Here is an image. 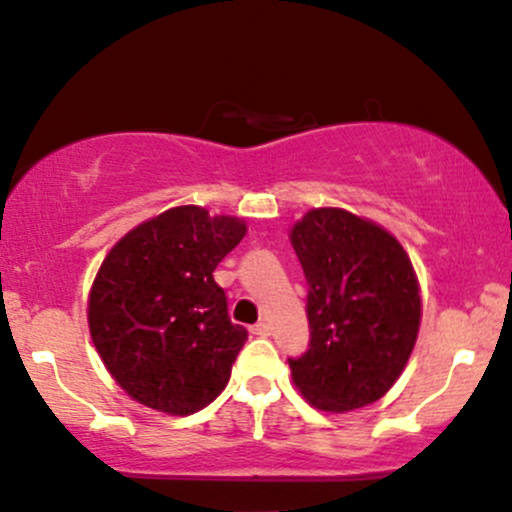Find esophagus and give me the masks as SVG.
Instances as JSON below:
<instances>
[{
  "label": "esophagus",
  "mask_w": 512,
  "mask_h": 512,
  "mask_svg": "<svg viewBox=\"0 0 512 512\" xmlns=\"http://www.w3.org/2000/svg\"><path fill=\"white\" fill-rule=\"evenodd\" d=\"M252 334H255V336H269V334H272V326H269V322H267V319H262V322H257L255 326H252Z\"/></svg>",
  "instance_id": "esophagus-1"
}]
</instances>
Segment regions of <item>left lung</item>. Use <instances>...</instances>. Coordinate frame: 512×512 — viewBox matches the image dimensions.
Returning a JSON list of instances; mask_svg holds the SVG:
<instances>
[{
	"label": "left lung",
	"mask_w": 512,
	"mask_h": 512,
	"mask_svg": "<svg viewBox=\"0 0 512 512\" xmlns=\"http://www.w3.org/2000/svg\"><path fill=\"white\" fill-rule=\"evenodd\" d=\"M288 236L310 286V348L288 360L295 386L317 410L365 408L396 384L420 334L408 252L384 226L338 207L310 209Z\"/></svg>",
	"instance_id": "8db88e82"
}]
</instances>
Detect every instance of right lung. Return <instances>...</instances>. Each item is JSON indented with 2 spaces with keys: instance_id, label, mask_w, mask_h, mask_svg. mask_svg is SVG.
I'll return each mask as SVG.
<instances>
[{
  "instance_id": "obj_1",
  "label": "right lung",
  "mask_w": 512,
  "mask_h": 512,
  "mask_svg": "<svg viewBox=\"0 0 512 512\" xmlns=\"http://www.w3.org/2000/svg\"><path fill=\"white\" fill-rule=\"evenodd\" d=\"M248 233L243 219L171 207L123 236L88 295L92 343L116 384L166 415H193L229 384L248 331L233 324L214 269Z\"/></svg>"
}]
</instances>
